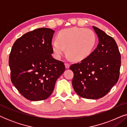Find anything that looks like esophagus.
I'll use <instances>...</instances> for the list:
<instances>
[{
  "label": "esophagus",
  "instance_id": "1",
  "mask_svg": "<svg viewBox=\"0 0 127 127\" xmlns=\"http://www.w3.org/2000/svg\"><path fill=\"white\" fill-rule=\"evenodd\" d=\"M65 67L66 69H68L69 66H70V64L69 63H67V62H66L65 64Z\"/></svg>",
  "mask_w": 127,
  "mask_h": 127
}]
</instances>
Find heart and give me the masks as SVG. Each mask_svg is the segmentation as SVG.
I'll use <instances>...</instances> for the list:
<instances>
[{
	"label": "heart",
	"mask_w": 127,
	"mask_h": 127,
	"mask_svg": "<svg viewBox=\"0 0 127 127\" xmlns=\"http://www.w3.org/2000/svg\"><path fill=\"white\" fill-rule=\"evenodd\" d=\"M96 43L95 33L89 29L73 27L60 31L58 39L52 41V48L55 55L60 58L66 53L74 60L81 61L92 53Z\"/></svg>",
	"instance_id": "heart-1"
}]
</instances>
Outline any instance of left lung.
I'll return each instance as SVG.
<instances>
[{"label": "left lung", "instance_id": "obj_1", "mask_svg": "<svg viewBox=\"0 0 127 127\" xmlns=\"http://www.w3.org/2000/svg\"><path fill=\"white\" fill-rule=\"evenodd\" d=\"M99 44L89 56L72 64V86L80 96L96 99L107 94L117 83L121 66V55L111 36L93 26Z\"/></svg>", "mask_w": 127, "mask_h": 127}]
</instances>
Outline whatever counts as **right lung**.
Returning <instances> with one entry per match:
<instances>
[{"mask_svg": "<svg viewBox=\"0 0 127 127\" xmlns=\"http://www.w3.org/2000/svg\"><path fill=\"white\" fill-rule=\"evenodd\" d=\"M54 33L50 28L34 29L18 38L12 47L8 60L11 82L28 100L48 98L65 71L64 62L52 57Z\"/></svg>", "mask_w": 127, "mask_h": 127, "instance_id": "add662e5", "label": "right lung"}]
</instances>
